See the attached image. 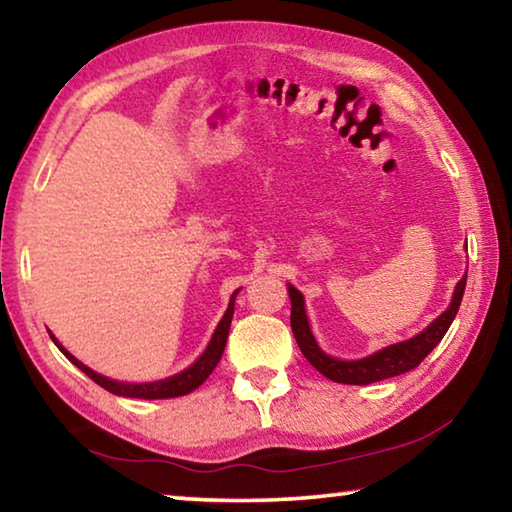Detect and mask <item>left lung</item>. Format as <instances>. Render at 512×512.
I'll list each match as a JSON object with an SVG mask.
<instances>
[{"instance_id":"1","label":"left lung","mask_w":512,"mask_h":512,"mask_svg":"<svg viewBox=\"0 0 512 512\" xmlns=\"http://www.w3.org/2000/svg\"><path fill=\"white\" fill-rule=\"evenodd\" d=\"M465 282L467 275L461 277V282L456 284L452 305L440 314L433 323L424 329L422 334L413 336L411 341L391 345V348L379 350L377 354H372L368 359H359V361H339L327 357V354L318 348L314 336H311V329L307 323V314H305V300H302V293L291 287L289 284V298H291V329L293 336H296L300 352L305 354V359L314 366L320 375H325L327 379L339 381V384H372V381H381L388 377H397L402 372H409L413 368H418L422 359L436 348V345L443 341V336L447 334L449 325L456 316L458 307H461L463 300V291H465Z\"/></svg>"}]
</instances>
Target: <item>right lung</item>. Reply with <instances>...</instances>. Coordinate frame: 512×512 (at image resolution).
Wrapping results in <instances>:
<instances>
[{"label":"right lung","mask_w":512,"mask_h":512,"mask_svg":"<svg viewBox=\"0 0 512 512\" xmlns=\"http://www.w3.org/2000/svg\"><path fill=\"white\" fill-rule=\"evenodd\" d=\"M237 296V291H235ZM235 296H232L228 311H225L219 327H216V332L212 336L210 345H207V350L201 354V359H198L194 366H189L187 370L180 372V375H173L169 379H162V381H151V384H121V381H112L108 377H101L97 372L90 370L88 366H83V363L72 357L63 345H60L54 336V343L58 345V350L65 354V357L74 363L76 368H81L85 375H88L92 381H97L101 388H106L112 395H121V397H137V400H167V397H180V395H187L192 393L194 388H198L203 384V381L212 375V370L216 368V363L221 361V354L225 350V341H228V332H230V323H232V314H235Z\"/></svg>","instance_id":"add662e5"}]
</instances>
